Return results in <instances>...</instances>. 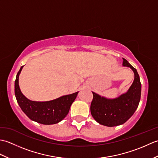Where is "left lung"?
Instances as JSON below:
<instances>
[{
  "label": "left lung",
  "instance_id": "8db88e82",
  "mask_svg": "<svg viewBox=\"0 0 158 158\" xmlns=\"http://www.w3.org/2000/svg\"><path fill=\"white\" fill-rule=\"evenodd\" d=\"M123 66L129 67L135 74V79L128 90L115 98L110 99L92 92L90 106L92 117L101 125L113 127L126 122L135 113L141 95V83L136 69L123 58Z\"/></svg>",
  "mask_w": 158,
  "mask_h": 158
}]
</instances>
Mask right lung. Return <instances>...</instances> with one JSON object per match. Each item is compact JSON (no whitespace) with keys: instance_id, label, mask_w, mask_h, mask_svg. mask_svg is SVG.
Listing matches in <instances>:
<instances>
[{"instance_id":"add662e5","label":"right lung","mask_w":158,"mask_h":158,"mask_svg":"<svg viewBox=\"0 0 158 158\" xmlns=\"http://www.w3.org/2000/svg\"><path fill=\"white\" fill-rule=\"evenodd\" d=\"M23 66L20 68L15 81V95L18 105L31 120L44 125L59 123L69 113L70 107L79 92L62 96L49 101H32L22 93L19 86V76Z\"/></svg>"}]
</instances>
